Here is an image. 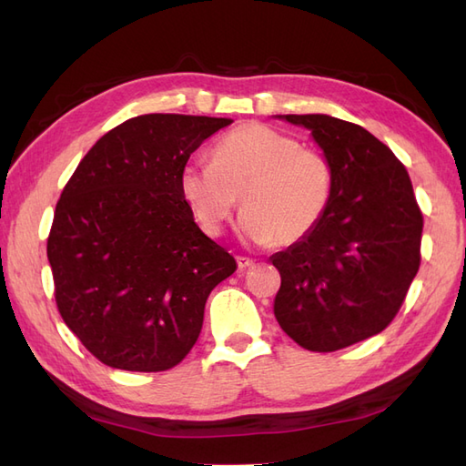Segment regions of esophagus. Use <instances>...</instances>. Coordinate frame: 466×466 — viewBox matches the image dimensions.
Returning <instances> with one entry per match:
<instances>
[{"label":"esophagus","instance_id":"esophagus-1","mask_svg":"<svg viewBox=\"0 0 466 466\" xmlns=\"http://www.w3.org/2000/svg\"><path fill=\"white\" fill-rule=\"evenodd\" d=\"M252 264H255V260H252V258H247V257H237V266H238V270H245V268H250Z\"/></svg>","mask_w":466,"mask_h":466}]
</instances>
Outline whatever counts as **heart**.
Segmentation results:
<instances>
[{
	"label": "heart",
	"instance_id": "obj_1",
	"mask_svg": "<svg viewBox=\"0 0 466 466\" xmlns=\"http://www.w3.org/2000/svg\"><path fill=\"white\" fill-rule=\"evenodd\" d=\"M180 194L208 235H219L238 206V231L255 245H295L315 231L332 194L329 161L270 126L248 122L214 146L211 163L192 161Z\"/></svg>",
	"mask_w": 466,
	"mask_h": 466
}]
</instances>
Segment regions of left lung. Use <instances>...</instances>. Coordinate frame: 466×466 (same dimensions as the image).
Returning <instances> with one entry per match:
<instances>
[{
  "label": "left lung",
  "mask_w": 466,
  "mask_h": 466,
  "mask_svg": "<svg viewBox=\"0 0 466 466\" xmlns=\"http://www.w3.org/2000/svg\"><path fill=\"white\" fill-rule=\"evenodd\" d=\"M311 132L332 171L315 231L272 255L281 286L274 315L291 340L334 351L387 329L420 268L424 218L394 153L358 124L276 115Z\"/></svg>",
  "instance_id": "obj_1"
}]
</instances>
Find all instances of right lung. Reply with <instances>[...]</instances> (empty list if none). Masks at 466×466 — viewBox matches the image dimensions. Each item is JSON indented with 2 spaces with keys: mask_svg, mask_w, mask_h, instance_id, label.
<instances>
[{
  "mask_svg": "<svg viewBox=\"0 0 466 466\" xmlns=\"http://www.w3.org/2000/svg\"><path fill=\"white\" fill-rule=\"evenodd\" d=\"M231 118L144 115L105 134L66 185L48 237L58 311L108 368L165 371L202 330L208 295L237 270L196 225L182 168Z\"/></svg>",
  "mask_w": 466,
  "mask_h": 466,
  "instance_id": "add662e5",
  "label": "right lung"
}]
</instances>
